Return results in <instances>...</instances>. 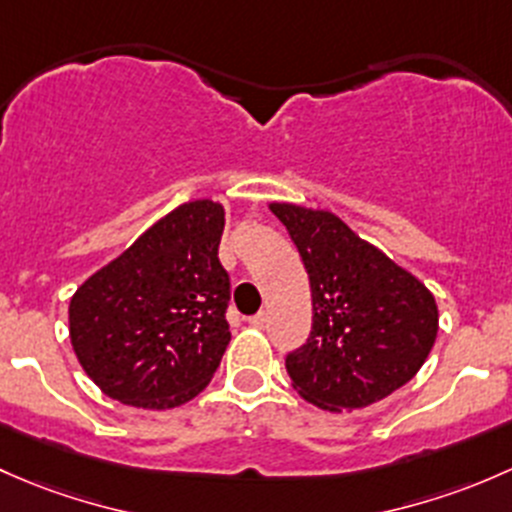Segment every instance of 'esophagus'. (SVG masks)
Masks as SVG:
<instances>
[{
	"label": "esophagus",
	"instance_id": "esophagus-1",
	"mask_svg": "<svg viewBox=\"0 0 512 512\" xmlns=\"http://www.w3.org/2000/svg\"><path fill=\"white\" fill-rule=\"evenodd\" d=\"M266 323H268V318H266V313H263V310H261V313L251 315V318H249V325H251V328H258V330H261V328H266Z\"/></svg>",
	"mask_w": 512,
	"mask_h": 512
}]
</instances>
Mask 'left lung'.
I'll use <instances>...</instances> for the list:
<instances>
[{
	"instance_id": "obj_1",
	"label": "left lung",
	"mask_w": 512,
	"mask_h": 512,
	"mask_svg": "<svg viewBox=\"0 0 512 512\" xmlns=\"http://www.w3.org/2000/svg\"><path fill=\"white\" fill-rule=\"evenodd\" d=\"M310 278L313 328L286 355L293 387L328 412L362 409L419 372L439 310L429 288L333 212L271 204Z\"/></svg>"
}]
</instances>
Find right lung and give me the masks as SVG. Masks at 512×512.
Returning <instances> with one entry per match:
<instances>
[{
  "instance_id": "add662e5",
  "label": "right lung",
  "mask_w": 512,
  "mask_h": 512,
  "mask_svg": "<svg viewBox=\"0 0 512 512\" xmlns=\"http://www.w3.org/2000/svg\"><path fill=\"white\" fill-rule=\"evenodd\" d=\"M221 231V204H182L73 293L71 345L108 397L172 409L214 377L231 340Z\"/></svg>"
}]
</instances>
